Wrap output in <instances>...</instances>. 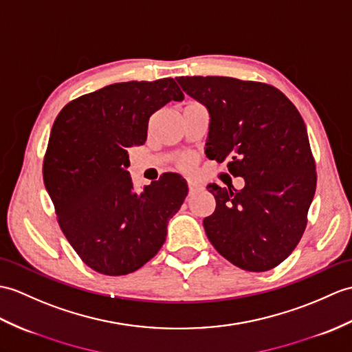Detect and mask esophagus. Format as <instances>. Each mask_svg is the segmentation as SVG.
Instances as JSON below:
<instances>
[{
	"label": "esophagus",
	"instance_id": "1",
	"mask_svg": "<svg viewBox=\"0 0 352 352\" xmlns=\"http://www.w3.org/2000/svg\"><path fill=\"white\" fill-rule=\"evenodd\" d=\"M187 184H189V193L190 195L195 193V192H198L201 189V184L198 182H195V179H189V182H187Z\"/></svg>",
	"mask_w": 352,
	"mask_h": 352
}]
</instances>
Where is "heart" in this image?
Segmentation results:
<instances>
[{"instance_id": "1", "label": "heart", "mask_w": 352, "mask_h": 352, "mask_svg": "<svg viewBox=\"0 0 352 352\" xmlns=\"http://www.w3.org/2000/svg\"><path fill=\"white\" fill-rule=\"evenodd\" d=\"M189 165H190V159H183L182 160V166L186 168V166H189Z\"/></svg>"}]
</instances>
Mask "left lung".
I'll use <instances>...</instances> for the list:
<instances>
[{
  "label": "left lung",
  "mask_w": 352,
  "mask_h": 352,
  "mask_svg": "<svg viewBox=\"0 0 352 352\" xmlns=\"http://www.w3.org/2000/svg\"><path fill=\"white\" fill-rule=\"evenodd\" d=\"M186 94L206 106V154L244 187L208 184L214 213L204 230L214 249L248 272H267L296 249L316 189L315 160L296 106L279 89L226 76L175 78Z\"/></svg>",
  "instance_id": "left-lung-1"
}]
</instances>
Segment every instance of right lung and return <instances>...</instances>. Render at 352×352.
Returning <instances> with one entry per match:
<instances>
[{"label":"right lung","instance_id":"add662e5","mask_svg":"<svg viewBox=\"0 0 352 352\" xmlns=\"http://www.w3.org/2000/svg\"><path fill=\"white\" fill-rule=\"evenodd\" d=\"M184 94L173 78L118 82L80 96L55 118L43 182L65 239L106 276L136 272L166 240L168 220L187 196L174 173L133 190L127 148L146 141L148 120Z\"/></svg>","mask_w":352,"mask_h":352}]
</instances>
